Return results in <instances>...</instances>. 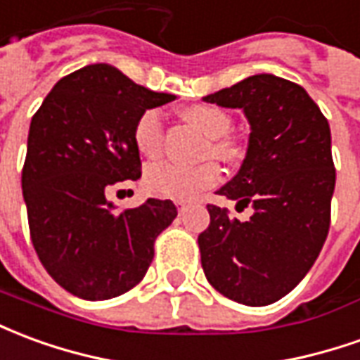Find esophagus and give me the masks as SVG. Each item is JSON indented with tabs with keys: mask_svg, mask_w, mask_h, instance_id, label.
<instances>
[{
	"mask_svg": "<svg viewBox=\"0 0 360 360\" xmlns=\"http://www.w3.org/2000/svg\"><path fill=\"white\" fill-rule=\"evenodd\" d=\"M176 205H178V211H184V209H186V201H176Z\"/></svg>",
	"mask_w": 360,
	"mask_h": 360,
	"instance_id": "esophagus-1",
	"label": "esophagus"
}]
</instances>
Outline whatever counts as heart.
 I'll list each match as a JSON object with an SVG mask.
<instances>
[{"label":"heart","instance_id":"b5f03b06","mask_svg":"<svg viewBox=\"0 0 360 360\" xmlns=\"http://www.w3.org/2000/svg\"><path fill=\"white\" fill-rule=\"evenodd\" d=\"M184 116L201 134L209 137V145L205 147V155H213L219 159H234L238 155V147L231 139L223 135L231 129V116L215 106H190L186 108ZM162 114L159 110H145L134 129V139L137 151L143 157L155 159L162 151ZM221 170L215 162H203L195 167L178 165V162H155L145 170V186L147 190L159 198L168 200H188L193 193H198L203 188H209L219 182Z\"/></svg>","mask_w":360,"mask_h":360}]
</instances>
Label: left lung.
Segmentation results:
<instances>
[{
    "instance_id": "left-lung-1",
    "label": "left lung",
    "mask_w": 360,
    "mask_h": 360,
    "mask_svg": "<svg viewBox=\"0 0 360 360\" xmlns=\"http://www.w3.org/2000/svg\"><path fill=\"white\" fill-rule=\"evenodd\" d=\"M203 101L242 108L248 120L240 170L217 193L252 205L254 215L238 221L207 205L211 223L198 236L201 267L226 298L266 307L304 279L330 231L335 188L330 124L302 86L271 73Z\"/></svg>"
}]
</instances>
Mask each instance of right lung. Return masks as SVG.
I'll use <instances>...</instances> for the list:
<instances>
[{"instance_id": "1", "label": "right lung", "mask_w": 360, "mask_h": 360, "mask_svg": "<svg viewBox=\"0 0 360 360\" xmlns=\"http://www.w3.org/2000/svg\"><path fill=\"white\" fill-rule=\"evenodd\" d=\"M155 93L108 63L60 79L32 116L22 167L32 246L52 279L85 300L124 295L141 281L155 238L178 215L170 200L116 213L106 190L141 176L134 129Z\"/></svg>"}]
</instances>
